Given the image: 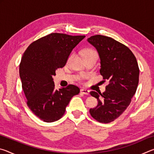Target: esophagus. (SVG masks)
Here are the masks:
<instances>
[{"mask_svg": "<svg viewBox=\"0 0 154 154\" xmlns=\"http://www.w3.org/2000/svg\"><path fill=\"white\" fill-rule=\"evenodd\" d=\"M80 92L83 94H85V95H89L90 94V91L88 90H85V89L81 90Z\"/></svg>", "mask_w": 154, "mask_h": 154, "instance_id": "34e87169", "label": "esophagus"}]
</instances>
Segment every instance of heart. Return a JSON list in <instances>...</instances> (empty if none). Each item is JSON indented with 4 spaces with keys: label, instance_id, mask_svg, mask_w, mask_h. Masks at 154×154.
I'll use <instances>...</instances> for the list:
<instances>
[{
    "label": "heart",
    "instance_id": "heart-1",
    "mask_svg": "<svg viewBox=\"0 0 154 154\" xmlns=\"http://www.w3.org/2000/svg\"><path fill=\"white\" fill-rule=\"evenodd\" d=\"M83 56L85 58V57H89V56H98V54H97V52H96L94 49H93L92 48H86L83 51ZM71 56L69 57V60L71 58Z\"/></svg>",
    "mask_w": 154,
    "mask_h": 154
}]
</instances>
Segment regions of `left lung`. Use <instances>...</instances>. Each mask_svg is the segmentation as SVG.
Here are the masks:
<instances>
[{"label": "left lung", "mask_w": 154, "mask_h": 154, "mask_svg": "<svg viewBox=\"0 0 154 154\" xmlns=\"http://www.w3.org/2000/svg\"><path fill=\"white\" fill-rule=\"evenodd\" d=\"M88 41L97 49L100 58V73L109 80L105 92L92 91L98 105L90 109L94 119L100 123H110L124 113L135 94L139 83V69L131 50L113 38L94 35Z\"/></svg>", "instance_id": "1"}]
</instances>
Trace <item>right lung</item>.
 <instances>
[{
  "label": "right lung",
  "instance_id": "right-lung-1",
  "mask_svg": "<svg viewBox=\"0 0 154 154\" xmlns=\"http://www.w3.org/2000/svg\"><path fill=\"white\" fill-rule=\"evenodd\" d=\"M85 37L51 33L32 42L23 54L19 70L22 89L28 106L42 121L60 119L72 96L79 93V88L71 84L55 90L53 76Z\"/></svg>",
  "mask_w": 154,
  "mask_h": 154
}]
</instances>
